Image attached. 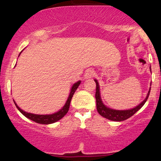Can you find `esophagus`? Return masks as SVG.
Wrapping results in <instances>:
<instances>
[{
	"mask_svg": "<svg viewBox=\"0 0 161 161\" xmlns=\"http://www.w3.org/2000/svg\"><path fill=\"white\" fill-rule=\"evenodd\" d=\"M94 72L93 70L91 69H88L86 70L85 72V74H84V78H91L92 77L94 76Z\"/></svg>",
	"mask_w": 161,
	"mask_h": 161,
	"instance_id": "34e87169",
	"label": "esophagus"
}]
</instances>
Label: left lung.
<instances>
[{
	"mask_svg": "<svg viewBox=\"0 0 161 161\" xmlns=\"http://www.w3.org/2000/svg\"><path fill=\"white\" fill-rule=\"evenodd\" d=\"M151 70V67H150ZM96 83V94H95V98H96V103H97V110L98 113L100 114L101 116L103 117L108 119L109 120L115 121V122H121V121L126 120L127 119L131 117L132 116L134 115L136 112H137L140 108H142V107L145 104V103L147 102V99L149 97V93H150L151 87L149 88V90L147 94V97L145 98V100L143 102L134 108L133 109L130 110H125V111H118V110H114L111 108H109L105 106L103 104L102 100L100 98V86H99L98 82L97 80H94ZM152 84V83H151Z\"/></svg>",
	"mask_w": 161,
	"mask_h": 161,
	"instance_id": "1",
	"label": "left lung"
}]
</instances>
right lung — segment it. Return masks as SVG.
Segmentation results:
<instances>
[{
	"label": "right lung",
	"mask_w": 161,
	"mask_h": 161,
	"mask_svg": "<svg viewBox=\"0 0 161 161\" xmlns=\"http://www.w3.org/2000/svg\"><path fill=\"white\" fill-rule=\"evenodd\" d=\"M80 84V81H78V82L75 83L73 86H72V87L71 89V92H70V94L69 95V97H68L67 102H66L65 105H64V106L60 110V111L56 112V113H55L53 114H50V115H38V114L27 113V112L24 111L22 109L19 108L17 106V105L16 104V103H15L14 101V103L15 105H16V107L17 108V109H18L19 111L25 116V117L29 119L34 121V122H36V123H39V124H43V125L52 124V123H54V122H57V121L60 120L61 118H63L64 116L67 114L68 111H69L70 102H71L72 96H73L74 93L75 92L76 89H78L79 85Z\"/></svg>",
	"instance_id": "add662e5"
}]
</instances>
